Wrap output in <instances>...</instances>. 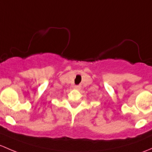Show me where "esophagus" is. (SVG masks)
Instances as JSON below:
<instances>
[{"instance_id":"obj_1","label":"esophagus","mask_w":152,"mask_h":152,"mask_svg":"<svg viewBox=\"0 0 152 152\" xmlns=\"http://www.w3.org/2000/svg\"><path fill=\"white\" fill-rule=\"evenodd\" d=\"M75 88L77 89V90H80L81 88V86L80 85H78V86H75Z\"/></svg>"}]
</instances>
